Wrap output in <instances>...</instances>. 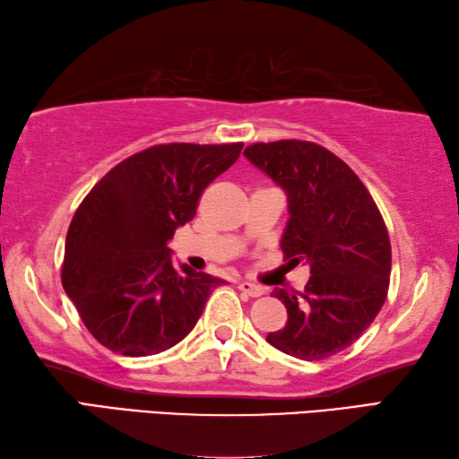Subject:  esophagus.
<instances>
[{"label": "esophagus", "instance_id": "esophagus-1", "mask_svg": "<svg viewBox=\"0 0 459 459\" xmlns=\"http://www.w3.org/2000/svg\"><path fill=\"white\" fill-rule=\"evenodd\" d=\"M238 289H240L242 292H247L248 296H253V299H256V296H263V294H264V289H263V286L253 284V282H248V281H242V282H238Z\"/></svg>", "mask_w": 459, "mask_h": 459}]
</instances>
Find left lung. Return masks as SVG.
Masks as SVG:
<instances>
[{"mask_svg":"<svg viewBox=\"0 0 459 459\" xmlns=\"http://www.w3.org/2000/svg\"><path fill=\"white\" fill-rule=\"evenodd\" d=\"M245 157L282 188L289 264H308L304 292L276 289L289 312L268 342L300 360H325L354 344L384 307L390 286L388 229L364 183L334 152L310 141L255 143Z\"/></svg>","mask_w":459,"mask_h":459,"instance_id":"8db88e82","label":"left lung"}]
</instances>
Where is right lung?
<instances>
[{
    "instance_id": "add662e5",
    "label": "right lung",
    "mask_w": 459,
    "mask_h": 459,
    "mask_svg": "<svg viewBox=\"0 0 459 459\" xmlns=\"http://www.w3.org/2000/svg\"><path fill=\"white\" fill-rule=\"evenodd\" d=\"M240 151L242 143L149 147L113 167L79 204L61 282L99 344L123 356H151L195 328L224 281L173 266L167 245Z\"/></svg>"
}]
</instances>
